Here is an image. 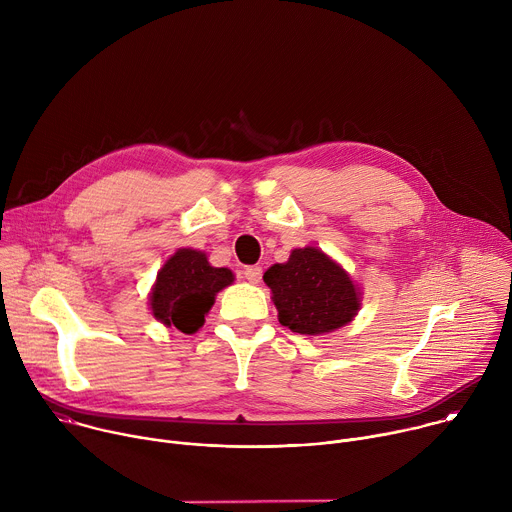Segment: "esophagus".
Returning <instances> with one entry per match:
<instances>
[{
    "instance_id": "1",
    "label": "esophagus",
    "mask_w": 512,
    "mask_h": 512,
    "mask_svg": "<svg viewBox=\"0 0 512 512\" xmlns=\"http://www.w3.org/2000/svg\"><path fill=\"white\" fill-rule=\"evenodd\" d=\"M243 275H245L247 281L259 283V281H261V275H263V269H261L259 265H251V267H247V269L243 271Z\"/></svg>"
}]
</instances>
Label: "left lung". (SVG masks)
<instances>
[{"label": "left lung", "mask_w": 512, "mask_h": 512, "mask_svg": "<svg viewBox=\"0 0 512 512\" xmlns=\"http://www.w3.org/2000/svg\"><path fill=\"white\" fill-rule=\"evenodd\" d=\"M263 281L271 289L281 326L320 336L334 332L360 310V289L318 247L294 249L285 263L271 265Z\"/></svg>", "instance_id": "left-lung-1"}]
</instances>
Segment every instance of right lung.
I'll return each instance as SVG.
<instances>
[{
  "instance_id": "add662e5",
  "label": "right lung",
  "mask_w": 512,
  "mask_h": 512,
  "mask_svg": "<svg viewBox=\"0 0 512 512\" xmlns=\"http://www.w3.org/2000/svg\"><path fill=\"white\" fill-rule=\"evenodd\" d=\"M235 275L227 267H212L206 253L178 249L158 271L150 294V308L156 320L194 334L221 289L231 285Z\"/></svg>"
}]
</instances>
